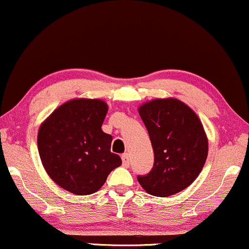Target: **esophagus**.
<instances>
[{
  "label": "esophagus",
  "mask_w": 249,
  "mask_h": 249,
  "mask_svg": "<svg viewBox=\"0 0 249 249\" xmlns=\"http://www.w3.org/2000/svg\"><path fill=\"white\" fill-rule=\"evenodd\" d=\"M121 158H122V162H124V166H129V162H130L129 155H128V153H124Z\"/></svg>",
  "instance_id": "1"
}]
</instances>
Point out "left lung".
Masks as SVG:
<instances>
[{
    "instance_id": "obj_1",
    "label": "left lung",
    "mask_w": 249,
    "mask_h": 249,
    "mask_svg": "<svg viewBox=\"0 0 249 249\" xmlns=\"http://www.w3.org/2000/svg\"><path fill=\"white\" fill-rule=\"evenodd\" d=\"M148 129L155 162L151 172L139 177L150 195L167 197L192 185L208 157V137L198 116L176 98H158L139 107Z\"/></svg>"
}]
</instances>
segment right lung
I'll return each mask as SVG.
<instances>
[{
    "label": "right lung",
    "instance_id": "right-lung-1",
    "mask_svg": "<svg viewBox=\"0 0 249 249\" xmlns=\"http://www.w3.org/2000/svg\"><path fill=\"white\" fill-rule=\"evenodd\" d=\"M107 110L104 100L77 98L57 107L40 124L42 166L56 185L75 195L98 192L122 164L110 152L112 136L101 130Z\"/></svg>",
    "mask_w": 249,
    "mask_h": 249
}]
</instances>
